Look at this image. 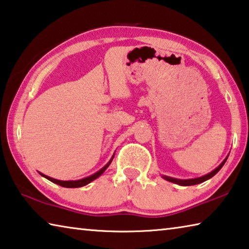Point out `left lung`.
I'll use <instances>...</instances> for the list:
<instances>
[{
  "instance_id": "1",
  "label": "left lung",
  "mask_w": 249,
  "mask_h": 249,
  "mask_svg": "<svg viewBox=\"0 0 249 249\" xmlns=\"http://www.w3.org/2000/svg\"><path fill=\"white\" fill-rule=\"evenodd\" d=\"M229 157V156H227ZM227 157L223 160V161L221 162V165L216 167L215 169L212 170L211 172H209L208 175L205 176H202V177H199V178H193V179H176V178H172V177H168V176H161L163 179L167 180V181H170V182H174L176 184H179V185H184V187H187V185H195V184H199L201 182H204V181L209 180L210 178H212L213 176H215L218 171L221 170V168L224 166L225 161L227 160Z\"/></svg>"
}]
</instances>
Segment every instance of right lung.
<instances>
[{"mask_svg":"<svg viewBox=\"0 0 249 249\" xmlns=\"http://www.w3.org/2000/svg\"><path fill=\"white\" fill-rule=\"evenodd\" d=\"M113 158H114V155L112 156V158L109 159V161L105 165L103 168H101V169L99 171H96L95 174L91 175L89 177H86V178L83 179H79V180H68V181H64V180H58V179H53L52 178V177H48L46 176L44 174H41V172H39V174L44 177V178L48 179L49 181H52V182L56 183V184H59L61 185V187H65V188H80V187H84V185L89 184L90 182H92V181L95 180L96 178H99V177L103 174V172L107 170V168L109 166V163L112 162Z\"/></svg>","mask_w":249,"mask_h":249,"instance_id":"add662e5","label":"right lung"}]
</instances>
